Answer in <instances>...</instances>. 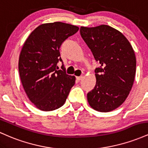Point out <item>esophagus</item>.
<instances>
[{
  "instance_id": "obj_1",
  "label": "esophagus",
  "mask_w": 148,
  "mask_h": 148,
  "mask_svg": "<svg viewBox=\"0 0 148 148\" xmlns=\"http://www.w3.org/2000/svg\"><path fill=\"white\" fill-rule=\"evenodd\" d=\"M76 79L78 80V81H80V80H81L83 79V78H84V76H76Z\"/></svg>"
}]
</instances>
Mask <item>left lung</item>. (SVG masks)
Here are the masks:
<instances>
[{
	"mask_svg": "<svg viewBox=\"0 0 148 148\" xmlns=\"http://www.w3.org/2000/svg\"><path fill=\"white\" fill-rule=\"evenodd\" d=\"M81 36L99 67L95 70L96 85L88 93L90 106L96 111H113L123 103L133 86L135 53L127 39L106 25L81 27Z\"/></svg>",
	"mask_w": 148,
	"mask_h": 148,
	"instance_id": "1",
	"label": "left lung"
}]
</instances>
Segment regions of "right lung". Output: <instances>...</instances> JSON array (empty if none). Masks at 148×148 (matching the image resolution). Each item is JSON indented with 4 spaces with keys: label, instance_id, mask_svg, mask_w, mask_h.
<instances>
[{
    "label": "right lung",
    "instance_id": "1",
    "mask_svg": "<svg viewBox=\"0 0 148 148\" xmlns=\"http://www.w3.org/2000/svg\"><path fill=\"white\" fill-rule=\"evenodd\" d=\"M79 30L76 25L62 22L39 25L25 40L18 60V72L24 90L39 109L50 111L65 102L75 76L67 74L60 47ZM63 64L59 70L57 62Z\"/></svg>",
    "mask_w": 148,
    "mask_h": 148
}]
</instances>
